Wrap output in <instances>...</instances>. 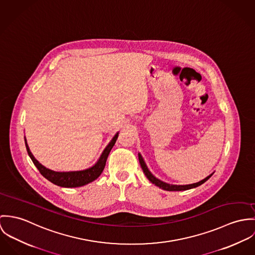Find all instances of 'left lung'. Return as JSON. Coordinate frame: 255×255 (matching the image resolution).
<instances>
[{
  "label": "left lung",
  "instance_id": "left-lung-1",
  "mask_svg": "<svg viewBox=\"0 0 255 255\" xmlns=\"http://www.w3.org/2000/svg\"><path fill=\"white\" fill-rule=\"evenodd\" d=\"M138 156H139V161H140V164H141V169L143 171L145 177L152 183L154 184L156 187L162 189V190H165V191H170V192H173V191H186V190H190V189H194V188H197L198 186L202 185L204 182H206L213 174L211 173L210 175H208L206 178H204L203 180L197 182V183H194V184H189V185H172V184H168V183H165L159 179H157L149 170L147 168L142 156H141V153L139 152L138 153Z\"/></svg>",
  "mask_w": 255,
  "mask_h": 255
}]
</instances>
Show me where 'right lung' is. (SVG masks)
I'll use <instances>...</instances> for the list:
<instances>
[{
	"label": "right lung",
	"instance_id": "add662e5",
	"mask_svg": "<svg viewBox=\"0 0 255 255\" xmlns=\"http://www.w3.org/2000/svg\"><path fill=\"white\" fill-rule=\"evenodd\" d=\"M118 134H119V132H117L114 135L112 141H110L108 143V145L105 147L101 156L99 157V159L93 166H91L87 169L77 170V171H54V170L45 167L34 157L32 152L30 151L25 137H24V141H25L26 150L28 152V155L30 156L31 160L33 161V163L37 167V169L40 171V173L47 180H49L50 182H52L53 184L59 186V187L77 188V187L85 186L87 184L95 181L96 179H98L100 177V175L102 174V172L104 171V168L106 166L108 156H109L112 148L114 147L115 141L118 138Z\"/></svg>",
	"mask_w": 255,
	"mask_h": 255
}]
</instances>
